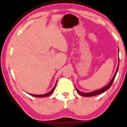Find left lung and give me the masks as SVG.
I'll list each match as a JSON object with an SVG mask.
<instances>
[{
	"label": "left lung",
	"mask_w": 127,
	"mask_h": 127,
	"mask_svg": "<svg viewBox=\"0 0 127 127\" xmlns=\"http://www.w3.org/2000/svg\"><path fill=\"white\" fill-rule=\"evenodd\" d=\"M119 58V57H118ZM119 62H120V59H118V66H117V68L116 69V71L115 73L114 76H113L112 79H111V81L110 82V83H109L108 85L107 86H105V87H103L102 88L100 89V90H97L95 91H93V92H90V93H82V92H81L80 91H79V90H77V89L76 88V91L77 92V93H79L80 95L83 96H86V97H87V96H94V95H98V94H100L104 92L105 91H106V90H108V89L110 88V87H111L113 82H114V81L115 79V77H116V75L117 74V72L118 71V67H119Z\"/></svg>",
	"instance_id": "8db88e82"
}]
</instances>
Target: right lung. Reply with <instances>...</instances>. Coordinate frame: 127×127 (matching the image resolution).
I'll return each instance as SVG.
<instances>
[{"label":"right lung","mask_w":127,"mask_h":127,"mask_svg":"<svg viewBox=\"0 0 127 127\" xmlns=\"http://www.w3.org/2000/svg\"><path fill=\"white\" fill-rule=\"evenodd\" d=\"M56 84H57V82H56V84H55V86H54V87L52 88V90H51L50 92H48L47 93H46V94H42V95H35V94H30V95H33V96H35V97H39V98H40V97H45V96H48V95H51V94L53 92V91H54V90H55V88H56Z\"/></svg>","instance_id":"obj_1"}]
</instances>
